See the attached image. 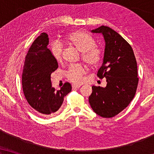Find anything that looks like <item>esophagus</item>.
<instances>
[{"label": "esophagus", "mask_w": 154, "mask_h": 154, "mask_svg": "<svg viewBox=\"0 0 154 154\" xmlns=\"http://www.w3.org/2000/svg\"><path fill=\"white\" fill-rule=\"evenodd\" d=\"M81 84H72V88L73 89H76V88H79L81 87Z\"/></svg>", "instance_id": "1"}]
</instances>
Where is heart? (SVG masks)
<instances>
[{
    "label": "heart",
    "mask_w": 154,
    "mask_h": 154,
    "mask_svg": "<svg viewBox=\"0 0 154 154\" xmlns=\"http://www.w3.org/2000/svg\"><path fill=\"white\" fill-rule=\"evenodd\" d=\"M64 41L81 52V59L90 66H96L102 61V49L95 45L94 38L85 31L77 30L69 33L65 35ZM62 45L60 43L53 42L52 43L50 52L57 62H60L62 60ZM85 73L86 69L83 65L73 64L67 71L66 77L73 83H80L84 80Z\"/></svg>",
    "instance_id": "1"
}]
</instances>
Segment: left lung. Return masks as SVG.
I'll list each match as a JSON object with an SVG mask.
<instances>
[{"instance_id":"8db88e82","label":"left lung","mask_w":154,"mask_h":154,"mask_svg":"<svg viewBox=\"0 0 154 154\" xmlns=\"http://www.w3.org/2000/svg\"><path fill=\"white\" fill-rule=\"evenodd\" d=\"M102 33L105 41L104 59L97 76L106 79V86H92L89 102L97 114L112 118L127 107L135 95L139 79L133 50L110 27L101 26L91 31Z\"/></svg>"}]
</instances>
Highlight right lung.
<instances>
[{
  "instance_id": "1",
  "label": "right lung",
  "mask_w": 154,
  "mask_h": 154,
  "mask_svg": "<svg viewBox=\"0 0 154 154\" xmlns=\"http://www.w3.org/2000/svg\"><path fill=\"white\" fill-rule=\"evenodd\" d=\"M49 38L42 33L33 41L25 57L22 72V88L29 105L43 115L52 114L62 106L64 97L71 91L66 82L60 90L52 87L51 73L58 63L48 48Z\"/></svg>"
}]
</instances>
